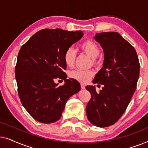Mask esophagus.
Masks as SVG:
<instances>
[{
    "label": "esophagus",
    "mask_w": 148,
    "mask_h": 148,
    "mask_svg": "<svg viewBox=\"0 0 148 148\" xmlns=\"http://www.w3.org/2000/svg\"><path fill=\"white\" fill-rule=\"evenodd\" d=\"M85 88H86L85 85L84 84H81V88H82V89H85Z\"/></svg>",
    "instance_id": "34e87169"
}]
</instances>
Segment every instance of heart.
<instances>
[{
	"instance_id": "heart-1",
	"label": "heart",
	"mask_w": 148,
	"mask_h": 148,
	"mask_svg": "<svg viewBox=\"0 0 148 148\" xmlns=\"http://www.w3.org/2000/svg\"><path fill=\"white\" fill-rule=\"evenodd\" d=\"M79 49L85 53L88 54L93 58V61L95 63L96 62V58L100 53V49L98 44L92 40H86L79 45ZM64 63L68 67H73L75 61V52L72 48H69L64 52L63 55ZM69 75L71 78L75 79L79 82L86 83L90 79L93 75V73L91 71L77 69L69 72Z\"/></svg>"
}]
</instances>
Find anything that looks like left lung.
<instances>
[{"label": "left lung", "instance_id": "8db88e82", "mask_svg": "<svg viewBox=\"0 0 148 148\" xmlns=\"http://www.w3.org/2000/svg\"><path fill=\"white\" fill-rule=\"evenodd\" d=\"M94 39L103 48L104 60L93 83L104 87L99 93L94 86L86 87L91 94L86 113L92 124L106 127L126 110L137 88L140 64L135 48L118 32L98 33Z\"/></svg>", "mask_w": 148, "mask_h": 148}]
</instances>
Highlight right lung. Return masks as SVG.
I'll list each match as a JSON object with an SVG mask.
<instances>
[{
    "mask_svg": "<svg viewBox=\"0 0 148 148\" xmlns=\"http://www.w3.org/2000/svg\"><path fill=\"white\" fill-rule=\"evenodd\" d=\"M82 31L43 29L34 34L20 48L15 66V79L21 102L38 122L59 120L68 99L80 90V84L66 79L63 55L79 41ZM65 80L63 86L54 83Z\"/></svg>",
    "mask_w": 148,
    "mask_h": 148,
    "instance_id": "add662e5",
    "label": "right lung"
}]
</instances>
